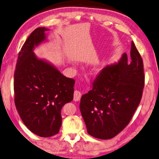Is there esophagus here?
Instances as JSON below:
<instances>
[{"mask_svg":"<svg viewBox=\"0 0 159 159\" xmlns=\"http://www.w3.org/2000/svg\"><path fill=\"white\" fill-rule=\"evenodd\" d=\"M81 98V93L79 90H75L74 93V100L77 102L79 101Z\"/></svg>","mask_w":159,"mask_h":159,"instance_id":"obj_1","label":"esophagus"}]
</instances>
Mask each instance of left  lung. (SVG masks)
<instances>
[{
    "mask_svg": "<svg viewBox=\"0 0 159 159\" xmlns=\"http://www.w3.org/2000/svg\"><path fill=\"white\" fill-rule=\"evenodd\" d=\"M145 84L143 63L134 42L125 53L102 70L93 89L81 97L80 110L88 134L110 139L127 126L139 106Z\"/></svg>",
    "mask_w": 159,
    "mask_h": 159,
    "instance_id": "8db88e82",
    "label": "left lung"
}]
</instances>
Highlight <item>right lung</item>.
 <instances>
[{
    "label": "right lung",
    "mask_w": 159,
    "mask_h": 159,
    "mask_svg": "<svg viewBox=\"0 0 159 159\" xmlns=\"http://www.w3.org/2000/svg\"><path fill=\"white\" fill-rule=\"evenodd\" d=\"M48 30L38 28L25 41L18 54L14 80V102L20 117L30 131L42 137L59 133L61 109L73 100L75 83L34 54V49L47 41Z\"/></svg>",
    "instance_id": "1"
}]
</instances>
